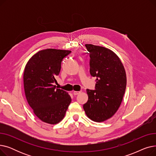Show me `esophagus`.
Segmentation results:
<instances>
[{"label":"esophagus","instance_id":"34e87169","mask_svg":"<svg viewBox=\"0 0 156 156\" xmlns=\"http://www.w3.org/2000/svg\"><path fill=\"white\" fill-rule=\"evenodd\" d=\"M80 92H81L80 91H74V92H73V95H76L79 94Z\"/></svg>","mask_w":156,"mask_h":156}]
</instances>
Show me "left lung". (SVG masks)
Listing matches in <instances>:
<instances>
[{
  "label": "left lung",
  "mask_w": 156,
  "mask_h": 156,
  "mask_svg": "<svg viewBox=\"0 0 156 156\" xmlns=\"http://www.w3.org/2000/svg\"><path fill=\"white\" fill-rule=\"evenodd\" d=\"M90 55V73L95 77V89H87L88 99L83 104L87 116L94 121L111 118L121 104L126 86V72L118 55L109 49L86 44Z\"/></svg>",
  "instance_id": "1"
}]
</instances>
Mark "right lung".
I'll return each instance as SVG.
<instances>
[{"mask_svg":"<svg viewBox=\"0 0 156 156\" xmlns=\"http://www.w3.org/2000/svg\"><path fill=\"white\" fill-rule=\"evenodd\" d=\"M71 51L47 48L33 55L24 68L23 82L28 104L35 115L45 122L58 123L71 102L70 95L56 88V77L61 62Z\"/></svg>","mask_w":156,"mask_h":156,"instance_id":"obj_1","label":"right lung"}]
</instances>
